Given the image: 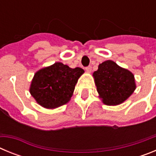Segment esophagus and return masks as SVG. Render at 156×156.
Returning <instances> with one entry per match:
<instances>
[{"mask_svg":"<svg viewBox=\"0 0 156 156\" xmlns=\"http://www.w3.org/2000/svg\"><path fill=\"white\" fill-rule=\"evenodd\" d=\"M86 69V71L87 72V73H91V66H87V67H86V69Z\"/></svg>","mask_w":156,"mask_h":156,"instance_id":"esophagus-1","label":"esophagus"}]
</instances>
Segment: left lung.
I'll use <instances>...</instances> for the list:
<instances>
[{
  "mask_svg": "<svg viewBox=\"0 0 156 156\" xmlns=\"http://www.w3.org/2000/svg\"><path fill=\"white\" fill-rule=\"evenodd\" d=\"M93 77L99 98L106 105L122 104L136 89L133 74L112 60L99 65Z\"/></svg>",
  "mask_w": 156,
  "mask_h": 156,
  "instance_id": "left-lung-1",
  "label": "left lung"
}]
</instances>
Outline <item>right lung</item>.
Returning a JSON list of instances; mask_svg holds the SVG:
<instances>
[{"label": "right lung", "mask_w": 156, "mask_h": 156, "mask_svg": "<svg viewBox=\"0 0 156 156\" xmlns=\"http://www.w3.org/2000/svg\"><path fill=\"white\" fill-rule=\"evenodd\" d=\"M84 70L72 69L62 62H55L41 69L31 81L30 92L37 104L54 109L68 103L75 86Z\"/></svg>", "instance_id": "right-lung-1"}]
</instances>
